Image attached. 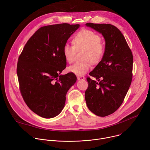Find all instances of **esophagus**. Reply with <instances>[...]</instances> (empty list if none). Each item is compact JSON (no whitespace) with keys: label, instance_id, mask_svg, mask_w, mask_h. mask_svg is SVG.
<instances>
[{"label":"esophagus","instance_id":"34e87169","mask_svg":"<svg viewBox=\"0 0 150 150\" xmlns=\"http://www.w3.org/2000/svg\"><path fill=\"white\" fill-rule=\"evenodd\" d=\"M77 78L78 80H83L85 79V77L84 76H77Z\"/></svg>","mask_w":150,"mask_h":150}]
</instances>
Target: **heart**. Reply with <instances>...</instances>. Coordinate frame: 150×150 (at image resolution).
<instances>
[{
  "label": "heart",
  "mask_w": 150,
  "mask_h": 150,
  "mask_svg": "<svg viewBox=\"0 0 150 150\" xmlns=\"http://www.w3.org/2000/svg\"><path fill=\"white\" fill-rule=\"evenodd\" d=\"M101 37L95 32L87 29L78 31L74 37L73 45L66 44L63 46V53L66 60L72 63L77 50H84L82 62H78L68 68L69 71L79 76L86 74L91 68V63H98L103 59L105 50Z\"/></svg>",
  "instance_id": "b5f03b06"
}]
</instances>
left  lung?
Wrapping results in <instances>:
<instances>
[{
	"mask_svg": "<svg viewBox=\"0 0 150 150\" xmlns=\"http://www.w3.org/2000/svg\"><path fill=\"white\" fill-rule=\"evenodd\" d=\"M102 34L105 50L101 60L90 73L98 82L87 78L88 83L85 98L89 110L104 117L115 112L122 104L132 79L133 55L122 34L109 24L87 23Z\"/></svg>",
	"mask_w": 150,
	"mask_h": 150,
	"instance_id": "1",
	"label": "left lung"
}]
</instances>
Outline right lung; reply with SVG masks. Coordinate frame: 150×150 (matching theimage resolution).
Segmentation results:
<instances>
[{
    "label": "right lung",
    "instance_id": "right-lung-1",
    "mask_svg": "<svg viewBox=\"0 0 150 150\" xmlns=\"http://www.w3.org/2000/svg\"><path fill=\"white\" fill-rule=\"evenodd\" d=\"M79 24L68 23L40 27L30 38L18 57L16 73L25 103L44 118L58 115L66 95L76 81L72 72L60 75L67 67L63 46Z\"/></svg>",
    "mask_w": 150,
    "mask_h": 150
}]
</instances>
